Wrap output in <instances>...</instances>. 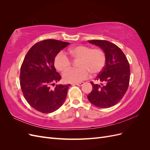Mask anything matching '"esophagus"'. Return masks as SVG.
I'll list each match as a JSON object with an SVG mask.
<instances>
[{
    "instance_id": "1",
    "label": "esophagus",
    "mask_w": 150,
    "mask_h": 150,
    "mask_svg": "<svg viewBox=\"0 0 150 150\" xmlns=\"http://www.w3.org/2000/svg\"><path fill=\"white\" fill-rule=\"evenodd\" d=\"M84 84V82H81V83H76V84H73V85H77V86H83V84Z\"/></svg>"
}]
</instances>
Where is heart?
<instances>
[{
  "label": "heart",
  "mask_w": 150,
  "mask_h": 150,
  "mask_svg": "<svg viewBox=\"0 0 150 150\" xmlns=\"http://www.w3.org/2000/svg\"><path fill=\"white\" fill-rule=\"evenodd\" d=\"M67 55L74 59H79L78 66L76 69H70L64 72L62 78L66 83H76L87 79L91 72L98 74L103 70L106 62V56L101 48L80 45L68 50ZM54 64L56 69L63 72L71 65V62L64 52H59L54 58Z\"/></svg>",
  "instance_id": "heart-1"
}]
</instances>
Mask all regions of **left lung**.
Masks as SVG:
<instances>
[{
    "label": "left lung",
    "mask_w": 150,
    "mask_h": 150,
    "mask_svg": "<svg viewBox=\"0 0 150 150\" xmlns=\"http://www.w3.org/2000/svg\"><path fill=\"white\" fill-rule=\"evenodd\" d=\"M100 47L106 53V62L103 70L94 79L100 84L91 82L93 90L88 96L89 101L100 108L115 105L124 96L130 79L129 62L121 49L108 40H88Z\"/></svg>",
    "instance_id": "left-lung-1"
}]
</instances>
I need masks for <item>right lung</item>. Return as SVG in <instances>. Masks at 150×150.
Here are the masks:
<instances>
[{
  "mask_svg": "<svg viewBox=\"0 0 150 150\" xmlns=\"http://www.w3.org/2000/svg\"><path fill=\"white\" fill-rule=\"evenodd\" d=\"M70 43L54 39L35 43L25 55L21 67L20 85L25 100L35 110L52 112L64 103L70 84H56L61 75L56 72L54 58Z\"/></svg>",
  "mask_w": 150,
  "mask_h": 150,
  "instance_id": "obj_1",
  "label": "right lung"
}]
</instances>
